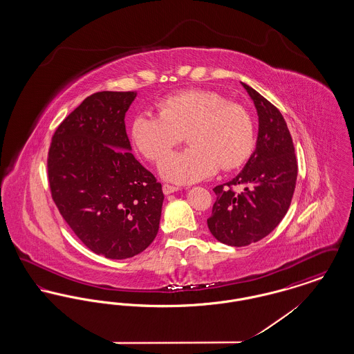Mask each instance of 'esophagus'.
Segmentation results:
<instances>
[{"label":"esophagus","mask_w":354,"mask_h":354,"mask_svg":"<svg viewBox=\"0 0 354 354\" xmlns=\"http://www.w3.org/2000/svg\"><path fill=\"white\" fill-rule=\"evenodd\" d=\"M163 192L166 194V195H169V194H172V192H176L178 191V187H175V185H163Z\"/></svg>","instance_id":"34e87169"}]
</instances>
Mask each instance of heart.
Listing matches in <instances>:
<instances>
[{
  "mask_svg": "<svg viewBox=\"0 0 354 354\" xmlns=\"http://www.w3.org/2000/svg\"><path fill=\"white\" fill-rule=\"evenodd\" d=\"M159 115L140 113L131 123L135 149L159 162L186 135L192 145L159 165L160 175L189 185L218 172L241 167L254 149V126L248 110L214 90H185L158 103Z\"/></svg>",
  "mask_w": 354,
  "mask_h": 354,
  "instance_id": "1",
  "label": "heart"
}]
</instances>
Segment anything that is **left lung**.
<instances>
[{
    "label": "left lung",
    "mask_w": 354,
    "mask_h": 354,
    "mask_svg": "<svg viewBox=\"0 0 354 354\" xmlns=\"http://www.w3.org/2000/svg\"><path fill=\"white\" fill-rule=\"evenodd\" d=\"M259 115L256 150L241 172L214 188L216 202L207 219L220 243L244 247L270 235L286 216L297 179V160L292 136L281 113L248 84ZM241 185L237 194L232 188Z\"/></svg>",
    "instance_id": "1"
}]
</instances>
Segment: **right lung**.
Instances as JSON below:
<instances>
[{"label":"right lung","mask_w":354,"mask_h":354,"mask_svg":"<svg viewBox=\"0 0 354 354\" xmlns=\"http://www.w3.org/2000/svg\"><path fill=\"white\" fill-rule=\"evenodd\" d=\"M135 91L87 97L58 126L48 156L51 198L84 245L107 259H129L155 239L162 185L131 153L124 115Z\"/></svg>","instance_id":"right-lung-1"}]
</instances>
